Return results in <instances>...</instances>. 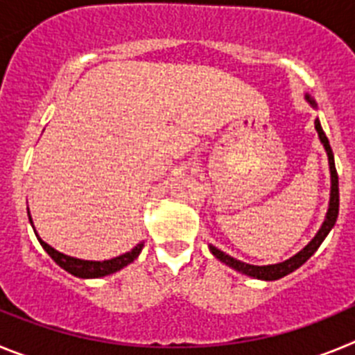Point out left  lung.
<instances>
[{
  "label": "left lung",
  "mask_w": 355,
  "mask_h": 355,
  "mask_svg": "<svg viewBox=\"0 0 355 355\" xmlns=\"http://www.w3.org/2000/svg\"><path fill=\"white\" fill-rule=\"evenodd\" d=\"M306 99L311 103L313 106H315V101H313L311 97L306 96ZM315 128H316V131H318V137H320V140H322V144H324L325 150H327L329 167H331V183H332V187H331V202H329L327 216H325V222L322 224V227H320V231L316 233V236L313 238V240L306 245V249L300 250L297 256H293V258L286 259V261H283V263H277V265H266V266L247 265V263L238 261V259L231 258V256L224 254L222 250L215 249V247H209V249H211V252L215 254V258H218L222 263L229 265L231 268H234V270L241 272V274L250 275V277L265 279V281H275V279H281V277H284V275L290 274V272L297 270L300 265H304V263L311 258L313 254H315V250L318 249L320 243L325 240V236L329 234V231L332 229V225L336 224L338 211H340V187H338V172H336V165H334V155H332L331 144H329V140H327V137H325L324 130H322V126H320L318 119L315 121Z\"/></svg>",
  "instance_id": "1"
}]
</instances>
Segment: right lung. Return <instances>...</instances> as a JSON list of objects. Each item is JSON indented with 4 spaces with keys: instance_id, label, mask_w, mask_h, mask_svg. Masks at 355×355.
<instances>
[{
    "instance_id": "obj_1",
    "label": "right lung",
    "mask_w": 355,
    "mask_h": 355,
    "mask_svg": "<svg viewBox=\"0 0 355 355\" xmlns=\"http://www.w3.org/2000/svg\"><path fill=\"white\" fill-rule=\"evenodd\" d=\"M28 216H30V213H28ZM30 222H31V218H30ZM31 225H33V222H31ZM39 241H40V245L44 247V250H46V252L51 256V259L56 263V265L62 266V268H64V270H67L69 274L76 275V277H83V279L103 277V275H110V274H114V272L121 270L122 266L130 265V263L133 261L137 256H139L140 250H142V247H144L142 243H140V245H137L133 250H130V252L122 254V256H119V258L108 259V261H85V259L71 258V256H65V254L58 252V250H55L53 247H49L48 243L40 240V238H39Z\"/></svg>"
}]
</instances>
